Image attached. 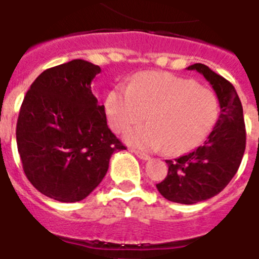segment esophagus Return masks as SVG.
Masks as SVG:
<instances>
[{"instance_id": "1", "label": "esophagus", "mask_w": 259, "mask_h": 259, "mask_svg": "<svg viewBox=\"0 0 259 259\" xmlns=\"http://www.w3.org/2000/svg\"><path fill=\"white\" fill-rule=\"evenodd\" d=\"M131 152H134L135 155H136L137 157H140V159L141 160H149L150 159V156L147 154H145V152H141V151H139V150H135V149H132L131 150Z\"/></svg>"}]
</instances>
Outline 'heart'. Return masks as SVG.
<instances>
[{"instance_id":"b5f03b06","label":"heart","mask_w":259,"mask_h":259,"mask_svg":"<svg viewBox=\"0 0 259 259\" xmlns=\"http://www.w3.org/2000/svg\"><path fill=\"white\" fill-rule=\"evenodd\" d=\"M108 122L123 132L146 119L151 123L130 130L124 140L142 150H165L181 155L198 146L218 122L219 100L212 90L170 73L135 76L107 98Z\"/></svg>"}]
</instances>
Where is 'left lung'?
<instances>
[{
	"label": "left lung",
	"mask_w": 259,
	"mask_h": 259,
	"mask_svg": "<svg viewBox=\"0 0 259 259\" xmlns=\"http://www.w3.org/2000/svg\"><path fill=\"white\" fill-rule=\"evenodd\" d=\"M201 73L212 86L220 115L206 141L187 155L166 160L168 176L156 184L164 198L193 205L220 193L233 179L245 150L243 107L235 88L202 63L187 67Z\"/></svg>",
	"instance_id": "1"
}]
</instances>
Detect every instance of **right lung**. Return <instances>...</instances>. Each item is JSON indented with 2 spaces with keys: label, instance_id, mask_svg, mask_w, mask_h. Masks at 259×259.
<instances>
[{
  "label": "right lung",
  "instance_id": "obj_1",
  "mask_svg": "<svg viewBox=\"0 0 259 259\" xmlns=\"http://www.w3.org/2000/svg\"><path fill=\"white\" fill-rule=\"evenodd\" d=\"M100 67L73 60L41 72L21 104L17 150L26 178L44 196L78 202L94 191L113 152L124 150L91 91Z\"/></svg>",
  "mask_w": 259,
  "mask_h": 259
}]
</instances>
